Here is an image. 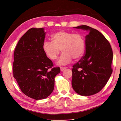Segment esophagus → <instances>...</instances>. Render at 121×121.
Returning <instances> with one entry per match:
<instances>
[{"label": "esophagus", "instance_id": "obj_1", "mask_svg": "<svg viewBox=\"0 0 121 121\" xmlns=\"http://www.w3.org/2000/svg\"><path fill=\"white\" fill-rule=\"evenodd\" d=\"M66 69V68H65V67H60V71H64L65 69Z\"/></svg>", "mask_w": 121, "mask_h": 121}]
</instances>
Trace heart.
I'll use <instances>...</instances> for the list:
<instances>
[{
    "label": "heart",
    "instance_id": "heart-1",
    "mask_svg": "<svg viewBox=\"0 0 121 121\" xmlns=\"http://www.w3.org/2000/svg\"><path fill=\"white\" fill-rule=\"evenodd\" d=\"M52 42H43L42 49L46 56L52 60L57 58L60 50L63 54L57 61L59 65H65L72 61V58L78 60L85 52V40L79 33L60 31L52 36Z\"/></svg>",
    "mask_w": 121,
    "mask_h": 121
}]
</instances>
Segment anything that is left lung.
Segmentation results:
<instances>
[{
    "instance_id": "1",
    "label": "left lung",
    "mask_w": 121,
    "mask_h": 121,
    "mask_svg": "<svg viewBox=\"0 0 121 121\" xmlns=\"http://www.w3.org/2000/svg\"><path fill=\"white\" fill-rule=\"evenodd\" d=\"M87 32L85 54L73 66L72 85L76 93L89 96L103 88L112 72L113 53L108 40L96 29L86 25L74 27Z\"/></svg>"
}]
</instances>
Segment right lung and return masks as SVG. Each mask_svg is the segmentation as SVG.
Here are the masks:
<instances>
[{"label": "right lung", "mask_w": 121, "mask_h": 121, "mask_svg": "<svg viewBox=\"0 0 121 121\" xmlns=\"http://www.w3.org/2000/svg\"><path fill=\"white\" fill-rule=\"evenodd\" d=\"M46 33L43 28H33L21 38L13 53V76L24 94L36 100L49 96L54 78L60 72L52 68V61L42 49Z\"/></svg>", "instance_id": "1"}]
</instances>
